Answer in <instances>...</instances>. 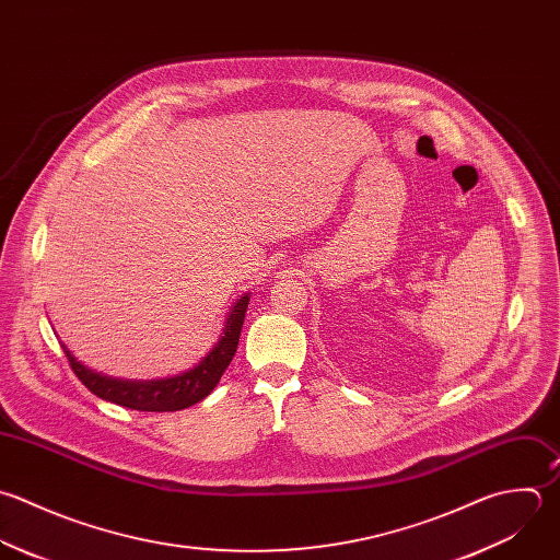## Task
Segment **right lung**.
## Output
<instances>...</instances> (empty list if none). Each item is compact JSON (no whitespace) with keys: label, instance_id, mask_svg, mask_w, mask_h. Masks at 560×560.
Masks as SVG:
<instances>
[{"label":"right lung","instance_id":"right-lung-1","mask_svg":"<svg viewBox=\"0 0 560 560\" xmlns=\"http://www.w3.org/2000/svg\"><path fill=\"white\" fill-rule=\"evenodd\" d=\"M248 310V294H244L224 327V336L220 342L213 347V351L189 373L172 377V380H161V382H119L110 377H102L89 369H84L75 358L65 349V355L69 360L71 371L75 377L100 399H106L110 404L139 410V412H174L189 408L198 401H202L220 382L222 373L231 364L237 342H240V331L244 325V314Z\"/></svg>","mask_w":560,"mask_h":560}]
</instances>
